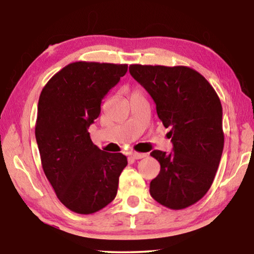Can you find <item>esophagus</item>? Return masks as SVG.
Returning <instances> with one entry per match:
<instances>
[{
	"instance_id": "34e87169",
	"label": "esophagus",
	"mask_w": 254,
	"mask_h": 254,
	"mask_svg": "<svg viewBox=\"0 0 254 254\" xmlns=\"http://www.w3.org/2000/svg\"><path fill=\"white\" fill-rule=\"evenodd\" d=\"M148 154L147 153H140V152H131V157L133 159H142L145 158Z\"/></svg>"
}]
</instances>
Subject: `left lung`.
<instances>
[{
  "mask_svg": "<svg viewBox=\"0 0 254 254\" xmlns=\"http://www.w3.org/2000/svg\"><path fill=\"white\" fill-rule=\"evenodd\" d=\"M131 76L156 103L173 151L153 150L160 173L150 183L159 204L183 209L204 197L220 165L224 133L221 101L205 77L185 66L131 65Z\"/></svg>",
  "mask_w": 254,
  "mask_h": 254,
  "instance_id": "1",
  "label": "left lung"
}]
</instances>
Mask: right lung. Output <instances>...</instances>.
Wrapping results in <instances>:
<instances>
[{
    "instance_id": "add662e5",
    "label": "right lung",
    "mask_w": 254,
    "mask_h": 254,
    "mask_svg": "<svg viewBox=\"0 0 254 254\" xmlns=\"http://www.w3.org/2000/svg\"><path fill=\"white\" fill-rule=\"evenodd\" d=\"M127 71V65L72 63L40 94L36 140L42 168L58 199L75 213H95L117 196L127 159L94 144L88 127L101 113L103 98Z\"/></svg>"
}]
</instances>
